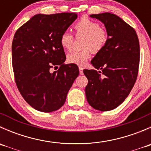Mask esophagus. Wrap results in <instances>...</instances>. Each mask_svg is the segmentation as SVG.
<instances>
[{
    "label": "esophagus",
    "mask_w": 151,
    "mask_h": 151,
    "mask_svg": "<svg viewBox=\"0 0 151 151\" xmlns=\"http://www.w3.org/2000/svg\"><path fill=\"white\" fill-rule=\"evenodd\" d=\"M79 70H80V74H83V67L79 66Z\"/></svg>",
    "instance_id": "esophagus-1"
}]
</instances>
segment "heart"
Returning <instances> with one entry per match:
<instances>
[{
	"label": "heart",
	"instance_id": "b5f03b06",
	"mask_svg": "<svg viewBox=\"0 0 151 151\" xmlns=\"http://www.w3.org/2000/svg\"><path fill=\"white\" fill-rule=\"evenodd\" d=\"M77 36H85L83 49L74 51L67 55V62L77 66H83L90 59L91 50L100 51L107 41V34L99 24L88 17H83L74 25ZM74 42V36L68 32H63L60 37V43L64 50H70Z\"/></svg>",
	"mask_w": 151,
	"mask_h": 151
}]
</instances>
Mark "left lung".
Returning <instances> with one entry per match:
<instances>
[{
	"mask_svg": "<svg viewBox=\"0 0 151 151\" xmlns=\"http://www.w3.org/2000/svg\"><path fill=\"white\" fill-rule=\"evenodd\" d=\"M90 17L104 24L107 41L91 62L97 70H83L88 80L85 95L93 108L109 111L122 104L136 82L140 55L139 39L134 29L114 14Z\"/></svg>",
	"mask_w": 151,
	"mask_h": 151,
	"instance_id": "1",
	"label": "left lung"
}]
</instances>
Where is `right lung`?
<instances>
[{
    "label": "right lung",
    "instance_id": "1",
    "mask_svg": "<svg viewBox=\"0 0 151 151\" xmlns=\"http://www.w3.org/2000/svg\"><path fill=\"white\" fill-rule=\"evenodd\" d=\"M77 17L75 13L38 14L15 33L12 46L15 82L24 99L36 110L60 109L79 75L77 65L64 64L66 57L60 43V35Z\"/></svg>",
    "mask_w": 151,
    "mask_h": 151
}]
</instances>
